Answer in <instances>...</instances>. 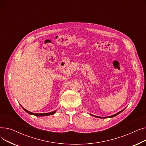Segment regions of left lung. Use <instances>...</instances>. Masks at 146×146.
I'll return each instance as SVG.
<instances>
[{"label":"left lung","instance_id":"1","mask_svg":"<svg viewBox=\"0 0 146 146\" xmlns=\"http://www.w3.org/2000/svg\"><path fill=\"white\" fill-rule=\"evenodd\" d=\"M124 110V109L123 110H122V111H119V112H118V113H115V114H114V115H111V116H109V117H98V116H96V115H92V114H90V115H92V116H94V117H96V118H112V117H115V116H117V115H118V114H119L121 112H122V111H123Z\"/></svg>","mask_w":146,"mask_h":146}]
</instances>
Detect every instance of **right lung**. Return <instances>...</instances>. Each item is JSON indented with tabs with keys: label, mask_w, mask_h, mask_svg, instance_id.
<instances>
[{
	"label": "right lung",
	"mask_w": 146,
	"mask_h": 146,
	"mask_svg": "<svg viewBox=\"0 0 146 146\" xmlns=\"http://www.w3.org/2000/svg\"><path fill=\"white\" fill-rule=\"evenodd\" d=\"M22 108L24 109V110L25 111H26L28 113L30 114V115H35V116H37V117H44V116H48V115H53L56 112V110L54 111H52L51 112H48V113H33L31 112H29L28 111V110H27L26 109H25L24 107L22 106Z\"/></svg>",
	"instance_id": "1"
}]
</instances>
